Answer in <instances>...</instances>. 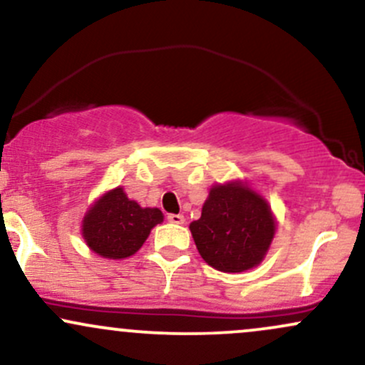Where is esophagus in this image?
Segmentation results:
<instances>
[{
    "label": "esophagus",
    "instance_id": "34e87169",
    "mask_svg": "<svg viewBox=\"0 0 365 365\" xmlns=\"http://www.w3.org/2000/svg\"><path fill=\"white\" fill-rule=\"evenodd\" d=\"M166 218H168V222H170V223H176V225H182V223L185 222V218H183V215H173V213H171V215H168Z\"/></svg>",
    "mask_w": 365,
    "mask_h": 365
}]
</instances>
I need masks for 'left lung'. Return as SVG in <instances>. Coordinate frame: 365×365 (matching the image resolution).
Instances as JSON below:
<instances>
[{"instance_id": "1", "label": "left lung", "mask_w": 365, "mask_h": 365, "mask_svg": "<svg viewBox=\"0 0 365 365\" xmlns=\"http://www.w3.org/2000/svg\"><path fill=\"white\" fill-rule=\"evenodd\" d=\"M190 232L207 265L234 274L262 262L274 239L275 223L265 199L241 183H227L211 189Z\"/></svg>"}]
</instances>
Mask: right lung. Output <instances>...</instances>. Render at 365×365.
<instances>
[{
  "instance_id": "right-lung-1",
  "label": "right lung",
  "mask_w": 365,
  "mask_h": 365,
  "mask_svg": "<svg viewBox=\"0 0 365 365\" xmlns=\"http://www.w3.org/2000/svg\"><path fill=\"white\" fill-rule=\"evenodd\" d=\"M163 222L158 207H140L121 187L107 192L90 207L83 220V237L95 253L110 259L135 255Z\"/></svg>"
}]
</instances>
